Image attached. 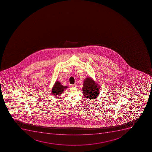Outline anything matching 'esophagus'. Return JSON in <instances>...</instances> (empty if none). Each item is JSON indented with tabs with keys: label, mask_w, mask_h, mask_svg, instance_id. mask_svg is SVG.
Returning <instances> with one entry per match:
<instances>
[{
	"label": "esophagus",
	"mask_w": 152,
	"mask_h": 152,
	"mask_svg": "<svg viewBox=\"0 0 152 152\" xmlns=\"http://www.w3.org/2000/svg\"><path fill=\"white\" fill-rule=\"evenodd\" d=\"M77 86V84H75L71 85V87H76Z\"/></svg>",
	"instance_id": "34e87169"
}]
</instances>
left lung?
Segmentation results:
<instances>
[{
	"label": "left lung",
	"mask_w": 152,
	"mask_h": 152,
	"mask_svg": "<svg viewBox=\"0 0 152 152\" xmlns=\"http://www.w3.org/2000/svg\"><path fill=\"white\" fill-rule=\"evenodd\" d=\"M100 90L99 85L91 77H88L84 79L82 91L86 99H95L100 94Z\"/></svg>",
	"instance_id": "8db88e82"
}]
</instances>
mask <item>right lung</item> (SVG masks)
Returning <instances> with one entry per match:
<instances>
[{
  "mask_svg": "<svg viewBox=\"0 0 152 152\" xmlns=\"http://www.w3.org/2000/svg\"><path fill=\"white\" fill-rule=\"evenodd\" d=\"M67 88V86H63L59 81H56L52 88V94L56 97L58 98L63 93L64 90Z\"/></svg>",
  "mask_w": 152,
  "mask_h": 152,
  "instance_id": "1",
  "label": "right lung"
}]
</instances>
